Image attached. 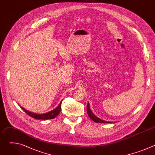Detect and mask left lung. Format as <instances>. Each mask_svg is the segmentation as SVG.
Returning <instances> with one entry per match:
<instances>
[{
  "label": "left lung",
  "instance_id": "left-lung-1",
  "mask_svg": "<svg viewBox=\"0 0 155 155\" xmlns=\"http://www.w3.org/2000/svg\"><path fill=\"white\" fill-rule=\"evenodd\" d=\"M87 115H88V116H89V117L93 121H94L95 123H110L108 121H106L102 120L97 118L96 115H94L93 114L92 111H91L90 108V104H89V102L87 103Z\"/></svg>",
  "mask_w": 155,
  "mask_h": 155
}]
</instances>
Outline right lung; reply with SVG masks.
<instances>
[{
  "mask_svg": "<svg viewBox=\"0 0 155 155\" xmlns=\"http://www.w3.org/2000/svg\"><path fill=\"white\" fill-rule=\"evenodd\" d=\"M61 103L62 101L60 102L59 105L54 110H51V112H47L46 114H34L31 112L28 111L26 109H25L24 108L20 107L22 109H23L24 111L25 112V113H26L28 115H29L30 117L35 118V119H37V120H49V119H53L55 117H56L61 112Z\"/></svg>",
  "mask_w": 155,
  "mask_h": 155,
  "instance_id": "add662e5",
  "label": "right lung"
}]
</instances>
